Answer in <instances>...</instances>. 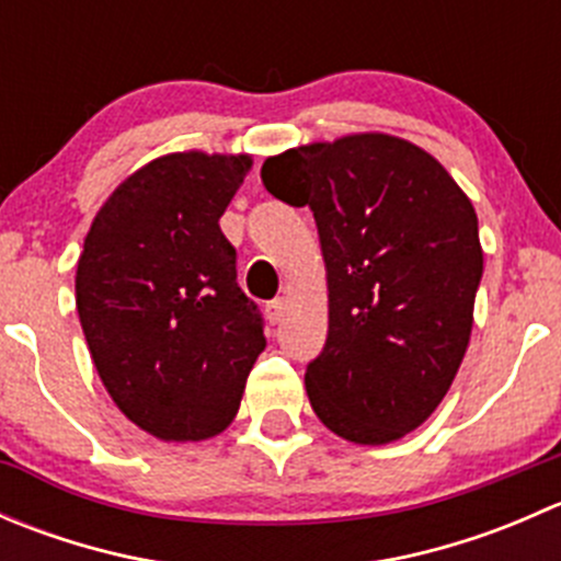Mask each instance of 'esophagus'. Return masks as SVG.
<instances>
[{
	"label": "esophagus",
	"instance_id": "obj_1",
	"mask_svg": "<svg viewBox=\"0 0 561 561\" xmlns=\"http://www.w3.org/2000/svg\"><path fill=\"white\" fill-rule=\"evenodd\" d=\"M265 314H268L271 322H279L282 314H285V298H274V301L265 304Z\"/></svg>",
	"mask_w": 561,
	"mask_h": 561
}]
</instances>
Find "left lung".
<instances>
[{
  "instance_id": "left-lung-1",
  "label": "left lung",
  "mask_w": 561,
  "mask_h": 561,
  "mask_svg": "<svg viewBox=\"0 0 561 561\" xmlns=\"http://www.w3.org/2000/svg\"><path fill=\"white\" fill-rule=\"evenodd\" d=\"M265 190L309 206L328 279V339L307 366L314 415L355 445H388L450 390L483 276L478 214L428 151L355 133L268 157Z\"/></svg>"
}]
</instances>
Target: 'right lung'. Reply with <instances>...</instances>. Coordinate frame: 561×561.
<instances>
[{"instance_id":"right-lung-1","label":"right lung","mask_w":561,"mask_h":561,"mask_svg":"<svg viewBox=\"0 0 561 561\" xmlns=\"http://www.w3.org/2000/svg\"><path fill=\"white\" fill-rule=\"evenodd\" d=\"M249 168V154L197 149L146 162L111 192L78 257L76 307L100 380L162 443L225 432L265 350L219 230Z\"/></svg>"}]
</instances>
